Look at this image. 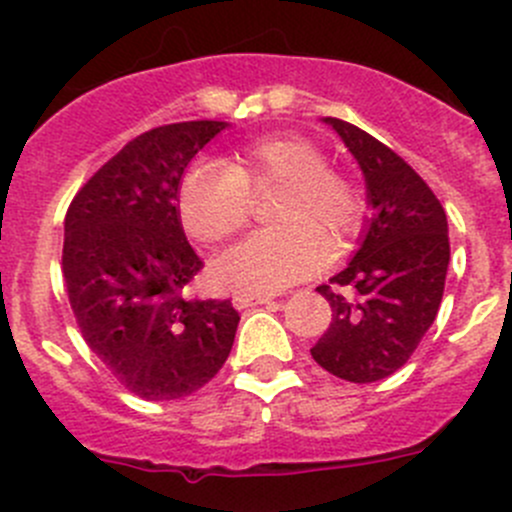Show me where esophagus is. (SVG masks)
I'll list each match as a JSON object with an SVG mask.
<instances>
[{
	"mask_svg": "<svg viewBox=\"0 0 512 512\" xmlns=\"http://www.w3.org/2000/svg\"><path fill=\"white\" fill-rule=\"evenodd\" d=\"M272 297L270 294H247V292H237L232 297V304L237 309H247V307H255V304H270Z\"/></svg>",
	"mask_w": 512,
	"mask_h": 512,
	"instance_id": "esophagus-1",
	"label": "esophagus"
}]
</instances>
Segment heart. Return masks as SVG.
<instances>
[{
  "mask_svg": "<svg viewBox=\"0 0 512 512\" xmlns=\"http://www.w3.org/2000/svg\"><path fill=\"white\" fill-rule=\"evenodd\" d=\"M285 183L275 208L277 227L257 230L227 247L215 262V277L227 289L275 294L312 275L327 260V237L356 232L364 200L342 175L327 170L317 146L297 136H270L235 153L232 165L198 160L185 170L178 190L185 230L205 242L223 240L245 225L250 185Z\"/></svg>",
  "mask_w": 512,
  "mask_h": 512,
  "instance_id": "b5f03b06",
  "label": "heart"
}]
</instances>
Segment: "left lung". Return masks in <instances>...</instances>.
Masks as SVG:
<instances>
[{
    "instance_id": "obj_1",
    "label": "left lung",
    "mask_w": 512,
    "mask_h": 512,
    "mask_svg": "<svg viewBox=\"0 0 512 512\" xmlns=\"http://www.w3.org/2000/svg\"><path fill=\"white\" fill-rule=\"evenodd\" d=\"M322 121L359 163L371 218L349 265L317 287L332 322L309 352L329 374L371 384L399 371L436 319L451 260L448 220L404 158L352 123Z\"/></svg>"
}]
</instances>
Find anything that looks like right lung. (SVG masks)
<instances>
[{"label":"right lung","mask_w":512,"mask_h":512,"mask_svg":"<svg viewBox=\"0 0 512 512\" xmlns=\"http://www.w3.org/2000/svg\"><path fill=\"white\" fill-rule=\"evenodd\" d=\"M225 121L141 133L71 200L64 220L66 292L86 344L131 394L173 401L223 369L240 314L230 299H188L203 270L180 223L185 168Z\"/></svg>","instance_id":"right-lung-1"}]
</instances>
